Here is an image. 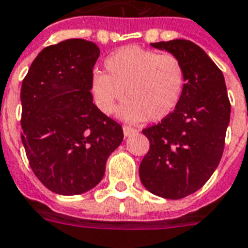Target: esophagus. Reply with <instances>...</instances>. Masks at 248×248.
<instances>
[{"label": "esophagus", "instance_id": "34e87169", "mask_svg": "<svg viewBox=\"0 0 248 248\" xmlns=\"http://www.w3.org/2000/svg\"><path fill=\"white\" fill-rule=\"evenodd\" d=\"M138 131L137 129H134V127H130V126H124V137H130L131 134H135Z\"/></svg>", "mask_w": 248, "mask_h": 248}]
</instances>
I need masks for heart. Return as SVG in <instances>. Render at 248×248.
I'll return each mask as SVG.
<instances>
[{
  "mask_svg": "<svg viewBox=\"0 0 248 248\" xmlns=\"http://www.w3.org/2000/svg\"><path fill=\"white\" fill-rule=\"evenodd\" d=\"M106 73L94 71L92 97L106 115L113 114L126 98L119 117L127 122H157L170 117L180 104L185 89V71L170 54L135 46L117 49L104 62Z\"/></svg>",
  "mask_w": 248,
  "mask_h": 248,
  "instance_id": "b5f03b06",
  "label": "heart"
}]
</instances>
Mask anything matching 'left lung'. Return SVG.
Returning <instances> with one entry per match:
<instances>
[{"label":"left lung","mask_w":248,"mask_h":248,"mask_svg":"<svg viewBox=\"0 0 248 248\" xmlns=\"http://www.w3.org/2000/svg\"><path fill=\"white\" fill-rule=\"evenodd\" d=\"M179 59L185 89L176 110L143 130L150 150L139 167L144 188L159 197L179 200L199 190L218 167L230 122V101L221 69L193 42L151 43Z\"/></svg>","instance_id":"left-lung-1"}]
</instances>
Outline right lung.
I'll return each instance as SVG.
<instances>
[{"instance_id":"1","label":"right lung","mask_w":248,"mask_h":248,"mask_svg":"<svg viewBox=\"0 0 248 248\" xmlns=\"http://www.w3.org/2000/svg\"><path fill=\"white\" fill-rule=\"evenodd\" d=\"M98 56L93 42L64 40L42 49L22 82V143L32 172L54 193L94 188L124 140L122 126L93 104Z\"/></svg>"}]
</instances>
